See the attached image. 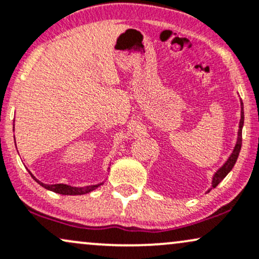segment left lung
I'll use <instances>...</instances> for the list:
<instances>
[{
    "label": "left lung",
    "mask_w": 259,
    "mask_h": 259,
    "mask_svg": "<svg viewBox=\"0 0 259 259\" xmlns=\"http://www.w3.org/2000/svg\"><path fill=\"white\" fill-rule=\"evenodd\" d=\"M242 125H244V104L241 101V119H240V124H239V133H238V141H236V145L234 147V151L233 153L230 154L229 159L224 163V165L221 169L214 174L213 179H212V187L216 188L219 186V183L222 181L224 177L229 174V171L233 169L236 163V159H238L239 153H240V149H241V142H242Z\"/></svg>",
    "instance_id": "1"
}]
</instances>
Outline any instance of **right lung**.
<instances>
[{"label": "right lung", "instance_id": "1", "mask_svg": "<svg viewBox=\"0 0 259 259\" xmlns=\"http://www.w3.org/2000/svg\"><path fill=\"white\" fill-rule=\"evenodd\" d=\"M31 176H32V175H31ZM33 179H35V177H33ZM35 181H37V182H38L42 187H45V188L49 189V191L59 193V194H64V195L87 194V193L94 191V189L98 188L99 186L102 185V183H100V185H96V186H88V187H82V188H77V187H71V186H66V185H45V183L39 182L38 180L35 179Z\"/></svg>", "mask_w": 259, "mask_h": 259}]
</instances>
